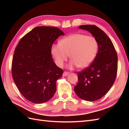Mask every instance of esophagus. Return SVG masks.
<instances>
[{
    "label": "esophagus",
    "instance_id": "obj_1",
    "mask_svg": "<svg viewBox=\"0 0 129 129\" xmlns=\"http://www.w3.org/2000/svg\"><path fill=\"white\" fill-rule=\"evenodd\" d=\"M69 74V73L68 72H64V73L63 74V76H67Z\"/></svg>",
    "mask_w": 129,
    "mask_h": 129
}]
</instances>
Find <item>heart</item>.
I'll use <instances>...</instances> for the list:
<instances>
[{"label":"heart","mask_w":129,"mask_h":129,"mask_svg":"<svg viewBox=\"0 0 129 129\" xmlns=\"http://www.w3.org/2000/svg\"><path fill=\"white\" fill-rule=\"evenodd\" d=\"M98 48V43L93 37L74 34L62 39L60 43L54 44L51 53L58 67H62L70 55L72 60L68 66L69 68H84L94 60Z\"/></svg>","instance_id":"obj_1"}]
</instances>
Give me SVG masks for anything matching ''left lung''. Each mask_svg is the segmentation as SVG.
I'll return each mask as SVG.
<instances>
[{"label":"left lung","mask_w":129,"mask_h":129,"mask_svg":"<svg viewBox=\"0 0 129 129\" xmlns=\"http://www.w3.org/2000/svg\"><path fill=\"white\" fill-rule=\"evenodd\" d=\"M79 28L91 33L98 43L99 50L90 66L77 72L78 83L74 91L81 99L95 101L106 94L114 83L118 69L117 55L110 39L98 27L85 25Z\"/></svg>","instance_id":"8db88e82"}]
</instances>
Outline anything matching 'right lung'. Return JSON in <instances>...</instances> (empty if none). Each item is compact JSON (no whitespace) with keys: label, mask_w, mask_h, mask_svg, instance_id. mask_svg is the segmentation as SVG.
<instances>
[{"label":"right lung","mask_w":129,"mask_h":129,"mask_svg":"<svg viewBox=\"0 0 129 129\" xmlns=\"http://www.w3.org/2000/svg\"><path fill=\"white\" fill-rule=\"evenodd\" d=\"M64 33L58 28L39 26L22 38L15 49L12 75L19 91L28 101L43 103L54 96L63 71L54 63V42Z\"/></svg>","instance_id":"obj_1"}]
</instances>
